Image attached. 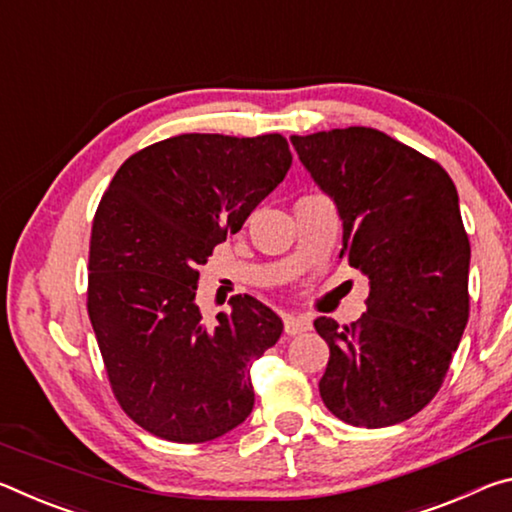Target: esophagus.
I'll return each mask as SVG.
<instances>
[{
  "instance_id": "esophagus-1",
  "label": "esophagus",
  "mask_w": 512,
  "mask_h": 512,
  "mask_svg": "<svg viewBox=\"0 0 512 512\" xmlns=\"http://www.w3.org/2000/svg\"><path fill=\"white\" fill-rule=\"evenodd\" d=\"M283 326H286L288 335H297V333L311 331L313 322H311V317H306V315H286L283 317Z\"/></svg>"
}]
</instances>
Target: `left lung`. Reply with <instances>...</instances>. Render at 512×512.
Returning a JSON list of instances; mask_svg holds the SVG:
<instances>
[{"label": "left lung", "mask_w": 512, "mask_h": 512, "mask_svg": "<svg viewBox=\"0 0 512 512\" xmlns=\"http://www.w3.org/2000/svg\"><path fill=\"white\" fill-rule=\"evenodd\" d=\"M301 165L342 220V251L370 281L367 311L329 345L324 406L351 426L408 420L440 390L469 317V240L442 167L388 133L349 127L292 136Z\"/></svg>", "instance_id": "1"}]
</instances>
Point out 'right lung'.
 I'll use <instances>...</instances> for the list:
<instances>
[{"label":"right lung","mask_w":512,"mask_h":512,"mask_svg":"<svg viewBox=\"0 0 512 512\" xmlns=\"http://www.w3.org/2000/svg\"><path fill=\"white\" fill-rule=\"evenodd\" d=\"M290 165L279 133H183L127 158L99 201L88 315L117 401L156 438L215 440L254 408L251 363L281 338V317L238 295L206 324L197 270Z\"/></svg>","instance_id":"obj_1"}]
</instances>
